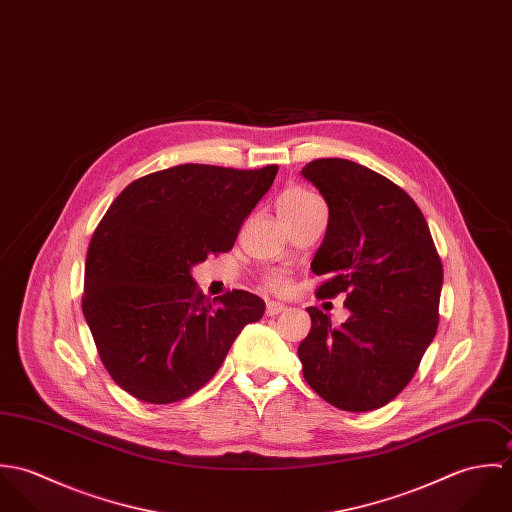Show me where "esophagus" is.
<instances>
[{
	"label": "esophagus",
	"mask_w": 512,
	"mask_h": 512,
	"mask_svg": "<svg viewBox=\"0 0 512 512\" xmlns=\"http://www.w3.org/2000/svg\"><path fill=\"white\" fill-rule=\"evenodd\" d=\"M282 311H286V305H282V303H278V301H268V303H266V315L274 317V315H278V313H282Z\"/></svg>",
	"instance_id": "34e87169"
}]
</instances>
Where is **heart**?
<instances>
[{
  "label": "heart",
  "mask_w": 512,
  "mask_h": 512,
  "mask_svg": "<svg viewBox=\"0 0 512 512\" xmlns=\"http://www.w3.org/2000/svg\"><path fill=\"white\" fill-rule=\"evenodd\" d=\"M313 203H319L317 195H313V193H309L305 189H297V187L295 189H288L278 199V215H290V213H295V211H299V209H303L307 205H313ZM268 286L272 290L282 292V290H286L288 280L282 274H274V276L268 278Z\"/></svg>",
  "instance_id": "heart-1"
}]
</instances>
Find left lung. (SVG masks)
<instances>
[{
	"mask_svg": "<svg viewBox=\"0 0 512 512\" xmlns=\"http://www.w3.org/2000/svg\"><path fill=\"white\" fill-rule=\"evenodd\" d=\"M329 207L311 272L319 297L347 293L341 327L307 307L311 331L297 347L307 384L329 404L368 412L396 398L438 331L443 268L418 205L398 185L349 159L301 169Z\"/></svg>",
	"mask_w": 512,
	"mask_h": 512,
	"instance_id": "obj_1",
	"label": "left lung"
}]
</instances>
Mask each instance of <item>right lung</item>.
Here are the masks:
<instances>
[{
	"instance_id": "right-lung-1",
	"label": "right lung",
	"mask_w": 512,
	"mask_h": 512,
	"mask_svg": "<svg viewBox=\"0 0 512 512\" xmlns=\"http://www.w3.org/2000/svg\"><path fill=\"white\" fill-rule=\"evenodd\" d=\"M278 165L185 163L130 183L88 246L82 313L112 380L149 404L179 402L219 370L264 299L232 290L209 299L191 268L232 250Z\"/></svg>"
}]
</instances>
